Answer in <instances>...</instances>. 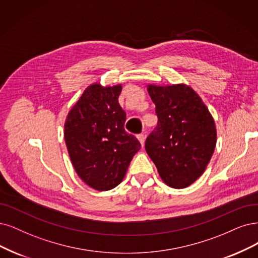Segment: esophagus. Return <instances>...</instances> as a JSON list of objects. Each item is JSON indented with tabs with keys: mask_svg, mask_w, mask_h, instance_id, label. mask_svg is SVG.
I'll use <instances>...</instances> for the list:
<instances>
[{
	"mask_svg": "<svg viewBox=\"0 0 258 258\" xmlns=\"http://www.w3.org/2000/svg\"><path fill=\"white\" fill-rule=\"evenodd\" d=\"M137 138H138L139 142L141 144V147H144L145 146V139H146L145 135L144 134H139V135H137Z\"/></svg>",
	"mask_w": 258,
	"mask_h": 258,
	"instance_id": "esophagus-1",
	"label": "esophagus"
}]
</instances>
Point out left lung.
<instances>
[{"label":"left lung","instance_id":"8db88e82","mask_svg":"<svg viewBox=\"0 0 258 258\" xmlns=\"http://www.w3.org/2000/svg\"><path fill=\"white\" fill-rule=\"evenodd\" d=\"M157 125L146 151L160 177L173 188H186L203 174L215 151V121L197 92L185 84L149 85Z\"/></svg>","mask_w":258,"mask_h":258}]
</instances>
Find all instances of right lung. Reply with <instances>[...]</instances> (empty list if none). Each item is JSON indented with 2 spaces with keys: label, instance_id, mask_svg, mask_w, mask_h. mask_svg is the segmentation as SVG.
Wrapping results in <instances>:
<instances>
[{
  "label": "right lung",
  "instance_id": "right-lung-1",
  "mask_svg": "<svg viewBox=\"0 0 258 258\" xmlns=\"http://www.w3.org/2000/svg\"><path fill=\"white\" fill-rule=\"evenodd\" d=\"M121 90V85H90L64 123L66 145L76 173L99 191L122 182L141 147L138 139L124 130L126 113L118 102Z\"/></svg>",
  "mask_w": 258,
  "mask_h": 258
}]
</instances>
